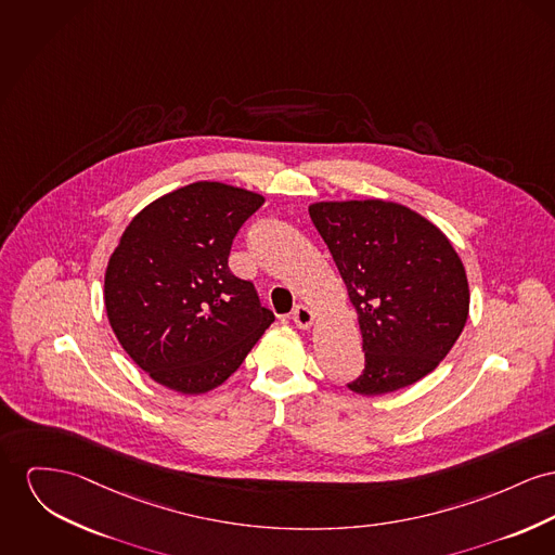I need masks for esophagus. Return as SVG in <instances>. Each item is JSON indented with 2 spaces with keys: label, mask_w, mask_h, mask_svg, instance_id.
<instances>
[{
  "label": "esophagus",
  "mask_w": 555,
  "mask_h": 555,
  "mask_svg": "<svg viewBox=\"0 0 555 555\" xmlns=\"http://www.w3.org/2000/svg\"><path fill=\"white\" fill-rule=\"evenodd\" d=\"M293 320H295V324L300 328V331H307V328H311V326H313L315 315H313V311H311L309 307H305V305H296L295 311H293Z\"/></svg>",
  "instance_id": "1"
}]
</instances>
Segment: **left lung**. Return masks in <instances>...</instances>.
Here are the masks:
<instances>
[{
    "label": "left lung",
    "mask_w": 555,
    "mask_h": 555,
    "mask_svg": "<svg viewBox=\"0 0 555 555\" xmlns=\"http://www.w3.org/2000/svg\"><path fill=\"white\" fill-rule=\"evenodd\" d=\"M309 217L360 322L366 366L347 387L383 396L438 369L469 315L467 273L450 240L385 199L315 202Z\"/></svg>",
    "instance_id": "8db88e82"
}]
</instances>
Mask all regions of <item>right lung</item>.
<instances>
[{
	"label": "right lung",
	"mask_w": 555,
	"mask_h": 555,
	"mask_svg": "<svg viewBox=\"0 0 555 555\" xmlns=\"http://www.w3.org/2000/svg\"><path fill=\"white\" fill-rule=\"evenodd\" d=\"M264 197L197 181L145 206L105 271V309L124 351L183 396L222 385L273 324L253 282L229 271L235 233Z\"/></svg>",
	"instance_id": "obj_1"
}]
</instances>
